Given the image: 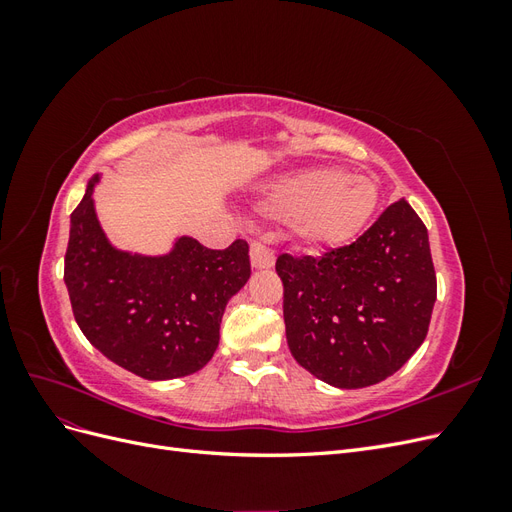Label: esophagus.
<instances>
[{"mask_svg": "<svg viewBox=\"0 0 512 512\" xmlns=\"http://www.w3.org/2000/svg\"><path fill=\"white\" fill-rule=\"evenodd\" d=\"M250 260L254 269H271L275 265V254L262 243H252L250 247Z\"/></svg>", "mask_w": 512, "mask_h": 512, "instance_id": "obj_1", "label": "esophagus"}]
</instances>
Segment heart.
<instances>
[{
	"mask_svg": "<svg viewBox=\"0 0 512 512\" xmlns=\"http://www.w3.org/2000/svg\"><path fill=\"white\" fill-rule=\"evenodd\" d=\"M378 198L374 179L346 177L337 168H307L269 183L258 209L288 222L292 237L309 250H331L361 235Z\"/></svg>",
	"mask_w": 512,
	"mask_h": 512,
	"instance_id": "heart-1",
	"label": "heart"
}]
</instances>
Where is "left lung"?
Segmentation results:
<instances>
[{
    "mask_svg": "<svg viewBox=\"0 0 512 512\" xmlns=\"http://www.w3.org/2000/svg\"><path fill=\"white\" fill-rule=\"evenodd\" d=\"M288 348L335 389L393 376L421 348L436 303L427 228L404 198L363 237L322 258L282 254Z\"/></svg>",
    "mask_w": 512,
    "mask_h": 512,
    "instance_id": "8db88e82",
    "label": "left lung"
}]
</instances>
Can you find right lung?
<instances>
[{
  "mask_svg": "<svg viewBox=\"0 0 512 512\" xmlns=\"http://www.w3.org/2000/svg\"><path fill=\"white\" fill-rule=\"evenodd\" d=\"M89 181L70 215L64 282L76 322L108 361L145 380H173L205 367L220 344L228 301L252 275L237 239L207 250L177 235L164 254L121 250L104 232Z\"/></svg>",
  "mask_w": 512,
  "mask_h": 512,
  "instance_id": "obj_1",
  "label": "right lung"
}]
</instances>
